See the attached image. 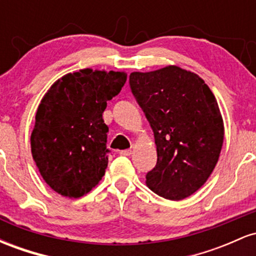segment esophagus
<instances>
[{
	"label": "esophagus",
	"mask_w": 256,
	"mask_h": 256,
	"mask_svg": "<svg viewBox=\"0 0 256 256\" xmlns=\"http://www.w3.org/2000/svg\"><path fill=\"white\" fill-rule=\"evenodd\" d=\"M119 154L122 155V156H130V155L132 154V150L131 149H125V150L119 152Z\"/></svg>",
	"instance_id": "obj_1"
}]
</instances>
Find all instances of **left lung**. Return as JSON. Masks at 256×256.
Returning <instances> with one entry per match:
<instances>
[{
  "mask_svg": "<svg viewBox=\"0 0 256 256\" xmlns=\"http://www.w3.org/2000/svg\"><path fill=\"white\" fill-rule=\"evenodd\" d=\"M130 86L154 132L156 165L149 189L179 201L204 185L219 160L224 122L216 96L202 78L178 66L132 72Z\"/></svg>",
  "mask_w": 256,
  "mask_h": 256,
  "instance_id": "obj_1",
  "label": "left lung"
}]
</instances>
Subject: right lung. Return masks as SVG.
<instances>
[{
    "instance_id": "obj_1",
    "label": "right lung",
    "mask_w": 256,
    "mask_h": 256,
    "mask_svg": "<svg viewBox=\"0 0 256 256\" xmlns=\"http://www.w3.org/2000/svg\"><path fill=\"white\" fill-rule=\"evenodd\" d=\"M126 78L125 72L79 70L58 79L43 96L31 134V152L54 192L78 198L104 176L110 150L102 114Z\"/></svg>"
}]
</instances>
